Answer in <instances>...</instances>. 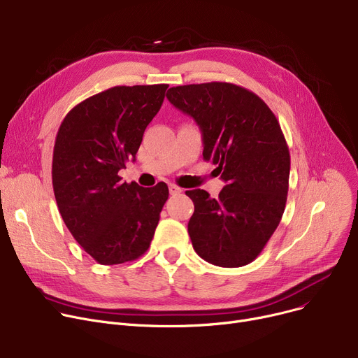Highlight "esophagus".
<instances>
[{"mask_svg": "<svg viewBox=\"0 0 358 358\" xmlns=\"http://www.w3.org/2000/svg\"><path fill=\"white\" fill-rule=\"evenodd\" d=\"M168 189H169V194H171V196H177L182 192V189H180V187L176 185V184H169Z\"/></svg>", "mask_w": 358, "mask_h": 358, "instance_id": "34e87169", "label": "esophagus"}]
</instances>
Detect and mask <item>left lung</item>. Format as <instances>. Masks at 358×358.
Segmentation results:
<instances>
[{"mask_svg":"<svg viewBox=\"0 0 358 358\" xmlns=\"http://www.w3.org/2000/svg\"><path fill=\"white\" fill-rule=\"evenodd\" d=\"M166 99L192 116L203 136V159L227 182L219 199L204 190L194 203L189 235L210 264L235 268L264 250L285 213L290 154L280 123L252 91L231 83L169 88Z\"/></svg>","mask_w":358,"mask_h":358,"instance_id":"8db88e82","label":"left lung"}]
</instances>
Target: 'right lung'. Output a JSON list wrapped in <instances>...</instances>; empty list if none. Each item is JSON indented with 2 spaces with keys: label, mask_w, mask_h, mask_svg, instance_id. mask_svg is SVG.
Instances as JSON below:
<instances>
[{
  "label": "right lung",
  "mask_w": 358,
  "mask_h": 358,
  "mask_svg": "<svg viewBox=\"0 0 358 358\" xmlns=\"http://www.w3.org/2000/svg\"><path fill=\"white\" fill-rule=\"evenodd\" d=\"M166 84L119 85L75 106L53 146L52 184L59 213L87 254L103 266L143 255L168 187L143 189L119 171L135 161L143 131L159 111Z\"/></svg>",
  "instance_id": "add662e5"
}]
</instances>
